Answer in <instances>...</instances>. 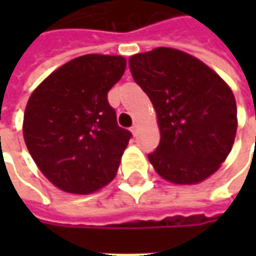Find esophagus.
Masks as SVG:
<instances>
[{
	"mask_svg": "<svg viewBox=\"0 0 256 256\" xmlns=\"http://www.w3.org/2000/svg\"><path fill=\"white\" fill-rule=\"evenodd\" d=\"M138 131H140V125H138V124H134L132 128H131V132H132L134 136L138 135Z\"/></svg>",
	"mask_w": 256,
	"mask_h": 256,
	"instance_id": "1",
	"label": "esophagus"
}]
</instances>
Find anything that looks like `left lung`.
Returning a JSON list of instances; mask_svg holds the SVG:
<instances>
[{
    "mask_svg": "<svg viewBox=\"0 0 256 256\" xmlns=\"http://www.w3.org/2000/svg\"><path fill=\"white\" fill-rule=\"evenodd\" d=\"M130 70L156 112L161 140L148 155L154 170L176 185L210 178L231 152L238 128L230 85L201 60L166 46L132 55Z\"/></svg>",
    "mask_w": 256,
    "mask_h": 256,
    "instance_id": "1",
    "label": "left lung"
}]
</instances>
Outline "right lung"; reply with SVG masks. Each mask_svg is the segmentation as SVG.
<instances>
[{"mask_svg":"<svg viewBox=\"0 0 256 256\" xmlns=\"http://www.w3.org/2000/svg\"><path fill=\"white\" fill-rule=\"evenodd\" d=\"M125 68L122 55H82L31 94L22 122L25 145L58 190L90 195L115 178L131 132L118 126L106 94Z\"/></svg>","mask_w":256,"mask_h":256,"instance_id":"add662e5","label":"right lung"}]
</instances>
